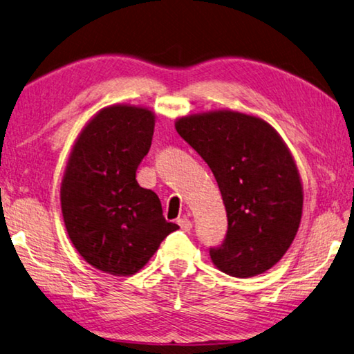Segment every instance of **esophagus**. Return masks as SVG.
Returning a JSON list of instances; mask_svg holds the SVG:
<instances>
[{
  "label": "esophagus",
  "instance_id": "esophagus-1",
  "mask_svg": "<svg viewBox=\"0 0 354 354\" xmlns=\"http://www.w3.org/2000/svg\"><path fill=\"white\" fill-rule=\"evenodd\" d=\"M178 225L181 226V230H183V231H185V232L192 230V221H190L187 217L179 218V220H178Z\"/></svg>",
  "mask_w": 354,
  "mask_h": 354
}]
</instances>
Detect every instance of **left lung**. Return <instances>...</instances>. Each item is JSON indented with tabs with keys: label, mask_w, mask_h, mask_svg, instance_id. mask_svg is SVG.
<instances>
[{
	"label": "left lung",
	"mask_w": 354,
	"mask_h": 354,
	"mask_svg": "<svg viewBox=\"0 0 354 354\" xmlns=\"http://www.w3.org/2000/svg\"><path fill=\"white\" fill-rule=\"evenodd\" d=\"M178 134L212 170L227 231L209 250L214 266L236 278L272 268L289 250L303 214V185L290 149L266 120L221 109L179 117Z\"/></svg>",
	"instance_id": "obj_1"
}]
</instances>
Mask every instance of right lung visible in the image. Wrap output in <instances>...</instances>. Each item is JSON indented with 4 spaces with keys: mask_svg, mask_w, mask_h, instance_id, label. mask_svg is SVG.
Wrapping results in <instances>:
<instances>
[{
    "mask_svg": "<svg viewBox=\"0 0 354 354\" xmlns=\"http://www.w3.org/2000/svg\"><path fill=\"white\" fill-rule=\"evenodd\" d=\"M154 122L148 107H103L77 136L64 171L61 207L70 241L84 261L115 277L139 272L179 227L136 179Z\"/></svg>",
    "mask_w": 354,
    "mask_h": 354,
    "instance_id": "1",
    "label": "right lung"
}]
</instances>
